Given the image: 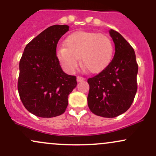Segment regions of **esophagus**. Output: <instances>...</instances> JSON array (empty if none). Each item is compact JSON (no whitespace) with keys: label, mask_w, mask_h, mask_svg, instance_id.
Wrapping results in <instances>:
<instances>
[{"label":"esophagus","mask_w":156,"mask_h":156,"mask_svg":"<svg viewBox=\"0 0 156 156\" xmlns=\"http://www.w3.org/2000/svg\"><path fill=\"white\" fill-rule=\"evenodd\" d=\"M86 78H83V77H81V76H77V81L78 82H81V81H83V80H85Z\"/></svg>","instance_id":"esophagus-1"}]
</instances>
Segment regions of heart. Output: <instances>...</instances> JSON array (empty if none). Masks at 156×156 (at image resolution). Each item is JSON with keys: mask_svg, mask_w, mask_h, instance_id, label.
I'll use <instances>...</instances> for the list:
<instances>
[{"mask_svg": "<svg viewBox=\"0 0 156 156\" xmlns=\"http://www.w3.org/2000/svg\"><path fill=\"white\" fill-rule=\"evenodd\" d=\"M114 46L106 35L87 31H76L65 41V46L57 50V58L67 73H73L79 65L89 72L98 73L110 65L113 57Z\"/></svg>", "mask_w": 156, "mask_h": 156, "instance_id": "b5f03b06", "label": "heart"}]
</instances>
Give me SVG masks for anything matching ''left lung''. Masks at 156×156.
Listing matches in <instances>:
<instances>
[{
  "mask_svg": "<svg viewBox=\"0 0 156 156\" xmlns=\"http://www.w3.org/2000/svg\"><path fill=\"white\" fill-rule=\"evenodd\" d=\"M115 55L110 65L88 79V105L95 115L115 118L132 105L137 90L138 65L134 48L117 31L110 30Z\"/></svg>",
  "mask_w": 156,
  "mask_h": 156,
  "instance_id": "8db88e82",
  "label": "left lung"
}]
</instances>
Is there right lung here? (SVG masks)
Segmentation results:
<instances>
[{"label": "right lung", "instance_id": "right-lung-1", "mask_svg": "<svg viewBox=\"0 0 156 156\" xmlns=\"http://www.w3.org/2000/svg\"><path fill=\"white\" fill-rule=\"evenodd\" d=\"M68 30L66 24L48 27L27 44L20 59L19 94L24 108L38 117L64 113L77 86L76 77L64 72L56 55L58 41Z\"/></svg>", "mask_w": 156, "mask_h": 156}]
</instances>
